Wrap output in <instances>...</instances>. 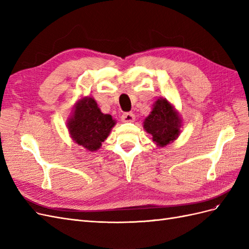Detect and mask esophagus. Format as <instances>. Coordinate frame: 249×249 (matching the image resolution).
Wrapping results in <instances>:
<instances>
[{"label":"esophagus","mask_w":249,"mask_h":249,"mask_svg":"<svg viewBox=\"0 0 249 249\" xmlns=\"http://www.w3.org/2000/svg\"><path fill=\"white\" fill-rule=\"evenodd\" d=\"M122 120L124 123H133V122H135V115L132 112L124 113V114L122 115Z\"/></svg>","instance_id":"obj_1"}]
</instances>
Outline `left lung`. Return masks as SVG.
<instances>
[{"instance_id":"1","label":"left lung","mask_w":249,"mask_h":249,"mask_svg":"<svg viewBox=\"0 0 249 249\" xmlns=\"http://www.w3.org/2000/svg\"><path fill=\"white\" fill-rule=\"evenodd\" d=\"M182 119L175 107L166 99H158L150 114L143 123L144 130L153 136L158 146H166L180 133Z\"/></svg>"}]
</instances>
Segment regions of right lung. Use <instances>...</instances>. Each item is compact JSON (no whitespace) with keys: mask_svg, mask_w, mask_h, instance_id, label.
I'll use <instances>...</instances> for the list:
<instances>
[{"mask_svg":"<svg viewBox=\"0 0 249 249\" xmlns=\"http://www.w3.org/2000/svg\"><path fill=\"white\" fill-rule=\"evenodd\" d=\"M116 122L104 114L92 97H83L74 105L71 116L67 120L71 139L89 152H95L107 139Z\"/></svg>","mask_w":249,"mask_h":249,"instance_id":"obj_1","label":"right lung"}]
</instances>
